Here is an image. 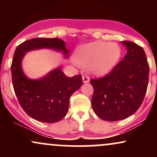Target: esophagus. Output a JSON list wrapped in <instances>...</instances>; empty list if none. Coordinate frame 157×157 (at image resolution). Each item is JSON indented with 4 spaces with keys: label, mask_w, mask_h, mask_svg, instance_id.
<instances>
[{
    "label": "esophagus",
    "mask_w": 157,
    "mask_h": 157,
    "mask_svg": "<svg viewBox=\"0 0 157 157\" xmlns=\"http://www.w3.org/2000/svg\"><path fill=\"white\" fill-rule=\"evenodd\" d=\"M82 82H83L84 83H87V82H89L90 81L89 77L87 76V75H82Z\"/></svg>",
    "instance_id": "esophagus-1"
}]
</instances>
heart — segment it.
Returning a JSON list of instances; mask_svg holds the SVG:
<instances>
[{
    "label": "heart",
    "mask_w": 157,
    "mask_h": 157,
    "mask_svg": "<svg viewBox=\"0 0 157 157\" xmlns=\"http://www.w3.org/2000/svg\"><path fill=\"white\" fill-rule=\"evenodd\" d=\"M121 57V48L116 43L94 41L79 46L73 55L74 61L86 67L90 73L105 75L111 72Z\"/></svg>",
    "instance_id": "1"
}]
</instances>
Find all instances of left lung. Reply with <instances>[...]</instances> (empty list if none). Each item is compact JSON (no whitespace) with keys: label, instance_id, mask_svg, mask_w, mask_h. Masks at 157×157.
<instances>
[{"label":"left lung","instance_id":"1","mask_svg":"<svg viewBox=\"0 0 157 157\" xmlns=\"http://www.w3.org/2000/svg\"><path fill=\"white\" fill-rule=\"evenodd\" d=\"M121 44L127 49L123 60L109 75L90 81L94 112L105 121H118L136 112L148 84L149 66L143 48L130 41Z\"/></svg>","mask_w":157,"mask_h":157}]
</instances>
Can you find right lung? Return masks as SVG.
Segmentation results:
<instances>
[{
    "mask_svg": "<svg viewBox=\"0 0 157 157\" xmlns=\"http://www.w3.org/2000/svg\"><path fill=\"white\" fill-rule=\"evenodd\" d=\"M48 48L61 52L68 58L66 43L59 38H34L20 44L12 59V83L20 105L32 118L43 122H57L67 114L69 98L82 86L81 75L68 77L60 67L44 77L30 79L22 68V60L27 52Z\"/></svg>",
    "mask_w": 157,
    "mask_h": 157,
    "instance_id": "obj_1",
    "label": "right lung"
}]
</instances>
